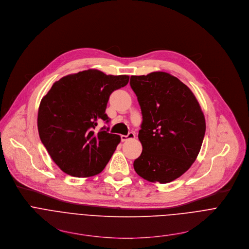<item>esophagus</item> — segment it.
Wrapping results in <instances>:
<instances>
[{
    "label": "esophagus",
    "instance_id": "esophagus-1",
    "mask_svg": "<svg viewBox=\"0 0 249 249\" xmlns=\"http://www.w3.org/2000/svg\"><path fill=\"white\" fill-rule=\"evenodd\" d=\"M135 137L134 133L133 132H128L127 135H121V139H122V142H126L128 140H133Z\"/></svg>",
    "mask_w": 249,
    "mask_h": 249
}]
</instances>
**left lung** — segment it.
I'll use <instances>...</instances> for the list:
<instances>
[{
	"mask_svg": "<svg viewBox=\"0 0 249 249\" xmlns=\"http://www.w3.org/2000/svg\"><path fill=\"white\" fill-rule=\"evenodd\" d=\"M130 87L142 114V152L133 168L149 182H172L192 166L201 150L206 132L201 106L189 87L166 72L131 76Z\"/></svg>",
	"mask_w": 249,
	"mask_h": 249,
	"instance_id": "left-lung-1",
	"label": "left lung"
}]
</instances>
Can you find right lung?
Wrapping results in <instances>:
<instances>
[{"label":"right lung","mask_w":249,"mask_h":249,"mask_svg":"<svg viewBox=\"0 0 249 249\" xmlns=\"http://www.w3.org/2000/svg\"><path fill=\"white\" fill-rule=\"evenodd\" d=\"M127 75H107L88 69L62 77L41 99L37 114L40 141L54 163L73 177L101 173L121 136L96 126L108 122L109 95L124 87Z\"/></svg>","instance_id":"add662e5"}]
</instances>
